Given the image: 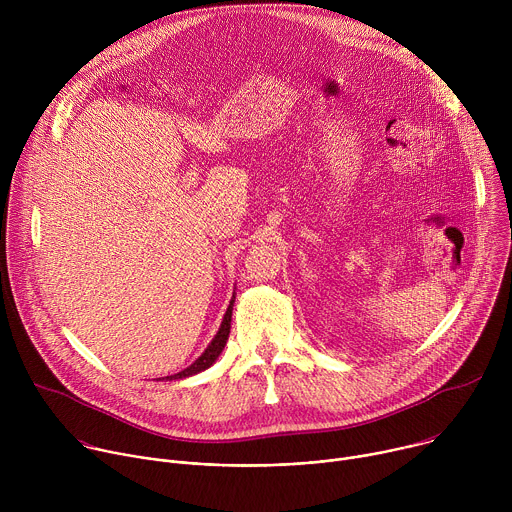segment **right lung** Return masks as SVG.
I'll list each match as a JSON object with an SVG mask.
<instances>
[{
    "label": "right lung",
    "instance_id": "right-lung-1",
    "mask_svg": "<svg viewBox=\"0 0 512 512\" xmlns=\"http://www.w3.org/2000/svg\"><path fill=\"white\" fill-rule=\"evenodd\" d=\"M233 304H235V298L231 300V304H229V308H227V314H225V318H223V324H221V328H218V332H216V336L212 338V342L208 344V348L202 352V356H198L188 369H184V371H180V373H176V375H172V377H166V379H170V381H174V379H184V377H190V375H196V373H200V371H204V369H208L210 364L218 358V354L223 352V348H225V344H227V340H229V332H231V316H233Z\"/></svg>",
    "mask_w": 512,
    "mask_h": 512
}]
</instances>
